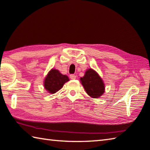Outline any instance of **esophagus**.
<instances>
[{
    "mask_svg": "<svg viewBox=\"0 0 150 150\" xmlns=\"http://www.w3.org/2000/svg\"><path fill=\"white\" fill-rule=\"evenodd\" d=\"M70 78L71 79H75L76 78H77V76L75 75H70Z\"/></svg>",
    "mask_w": 150,
    "mask_h": 150,
    "instance_id": "1",
    "label": "esophagus"
}]
</instances>
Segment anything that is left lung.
<instances>
[{
	"label": "left lung",
	"mask_w": 150,
	"mask_h": 150,
	"mask_svg": "<svg viewBox=\"0 0 150 150\" xmlns=\"http://www.w3.org/2000/svg\"><path fill=\"white\" fill-rule=\"evenodd\" d=\"M80 81L88 96L93 98H100L105 92V84L101 77L92 68L88 69Z\"/></svg>",
	"instance_id": "8db88e82"
}]
</instances>
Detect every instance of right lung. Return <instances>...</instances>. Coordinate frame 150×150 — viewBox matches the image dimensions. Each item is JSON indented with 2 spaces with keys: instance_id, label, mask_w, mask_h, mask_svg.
<instances>
[{
  "instance_id": "right-lung-1",
  "label": "right lung",
  "mask_w": 150,
  "mask_h": 150,
  "mask_svg": "<svg viewBox=\"0 0 150 150\" xmlns=\"http://www.w3.org/2000/svg\"><path fill=\"white\" fill-rule=\"evenodd\" d=\"M69 81L67 75L62 74L58 69H52L45 78L44 87L48 93L55 94Z\"/></svg>"
}]
</instances>
